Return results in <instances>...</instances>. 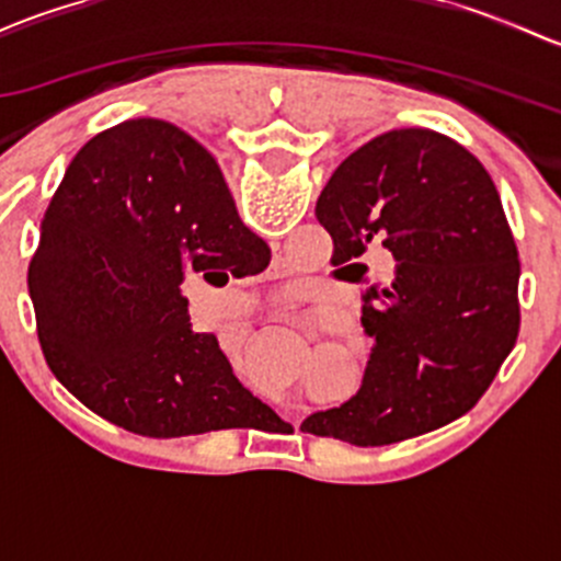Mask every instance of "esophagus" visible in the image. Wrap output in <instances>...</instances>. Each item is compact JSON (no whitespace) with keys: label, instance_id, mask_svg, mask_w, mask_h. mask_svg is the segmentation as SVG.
I'll list each match as a JSON object with an SVG mask.
<instances>
[{"label":"esophagus","instance_id":"obj_1","mask_svg":"<svg viewBox=\"0 0 561 561\" xmlns=\"http://www.w3.org/2000/svg\"><path fill=\"white\" fill-rule=\"evenodd\" d=\"M282 317H287V314H285V312H282Z\"/></svg>","mask_w":561,"mask_h":561}]
</instances>
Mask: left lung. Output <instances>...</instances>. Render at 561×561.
I'll list each match as a JSON object with an SVG mask.
<instances>
[{"instance_id": "left-lung-1", "label": "left lung", "mask_w": 561, "mask_h": 561, "mask_svg": "<svg viewBox=\"0 0 561 561\" xmlns=\"http://www.w3.org/2000/svg\"><path fill=\"white\" fill-rule=\"evenodd\" d=\"M314 214L344 279H366L360 257L375 247L396 268L360 293L375 339L364 386L304 432L369 448L472 410L522 325L518 249L478 157L434 129H390L333 171Z\"/></svg>"}]
</instances>
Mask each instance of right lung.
Masks as SVG:
<instances>
[{
    "mask_svg": "<svg viewBox=\"0 0 561 561\" xmlns=\"http://www.w3.org/2000/svg\"><path fill=\"white\" fill-rule=\"evenodd\" d=\"M271 249L241 222L217 160L162 118L94 135L67 165L30 263L56 380L144 437L244 428L268 415L214 333L192 331L184 271L247 274ZM268 265V263H265Z\"/></svg>",
    "mask_w": 561,
    "mask_h": 561,
    "instance_id": "add662e5",
    "label": "right lung"
}]
</instances>
